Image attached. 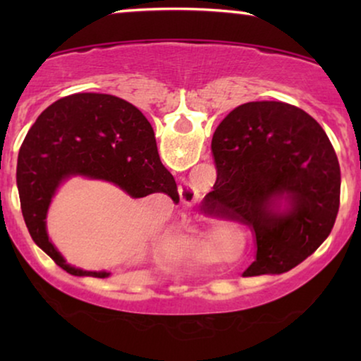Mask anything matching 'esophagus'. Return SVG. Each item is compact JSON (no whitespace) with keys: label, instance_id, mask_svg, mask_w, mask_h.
Returning a JSON list of instances; mask_svg holds the SVG:
<instances>
[{"label":"esophagus","instance_id":"34e87169","mask_svg":"<svg viewBox=\"0 0 361 361\" xmlns=\"http://www.w3.org/2000/svg\"><path fill=\"white\" fill-rule=\"evenodd\" d=\"M179 194L182 197V200L187 202V204H189V202H192V200L195 199V189L190 184L180 185L179 187Z\"/></svg>","mask_w":361,"mask_h":361}]
</instances>
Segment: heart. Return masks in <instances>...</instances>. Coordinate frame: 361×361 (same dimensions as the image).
<instances>
[{
    "label": "heart",
    "mask_w": 361,
    "mask_h": 361,
    "mask_svg": "<svg viewBox=\"0 0 361 361\" xmlns=\"http://www.w3.org/2000/svg\"><path fill=\"white\" fill-rule=\"evenodd\" d=\"M192 248H194L199 255H210L212 246H210V233L209 231H199L192 236Z\"/></svg>",
    "instance_id": "b5f03b06"
}]
</instances>
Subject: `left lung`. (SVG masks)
I'll list each match as a JSON object with an SVG mask.
<instances>
[{
	"instance_id": "left-lung-1",
	"label": "left lung",
	"mask_w": 361,
	"mask_h": 361,
	"mask_svg": "<svg viewBox=\"0 0 361 361\" xmlns=\"http://www.w3.org/2000/svg\"><path fill=\"white\" fill-rule=\"evenodd\" d=\"M212 152L215 205L255 231L243 276L286 273L324 243L338 214L340 166L312 116L283 102L243 103L215 130Z\"/></svg>"
}]
</instances>
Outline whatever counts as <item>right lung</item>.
I'll use <instances>...</instances> for the list:
<instances>
[{
	"label": "right lung",
	"instance_id": "obj_1",
	"mask_svg": "<svg viewBox=\"0 0 361 361\" xmlns=\"http://www.w3.org/2000/svg\"><path fill=\"white\" fill-rule=\"evenodd\" d=\"M73 176L111 182L135 199L162 192L179 200L174 177L159 159L151 123L135 105L106 93H75L54 102L24 137L16 182L34 243L73 276H110L67 264L49 240V205L62 182Z\"/></svg>",
	"mask_w": 361,
	"mask_h": 361
}]
</instances>
